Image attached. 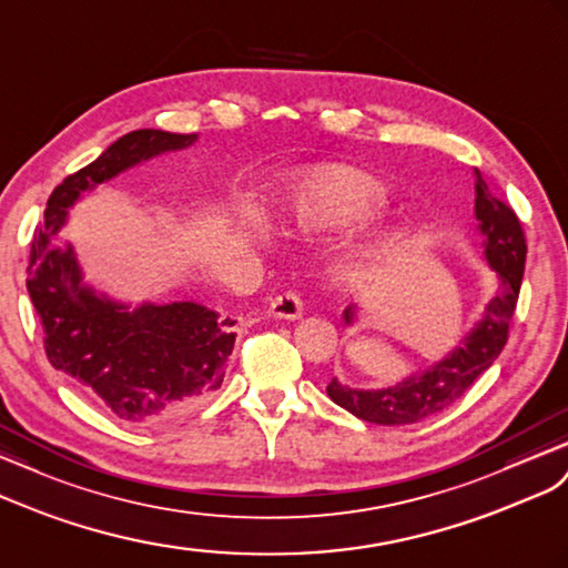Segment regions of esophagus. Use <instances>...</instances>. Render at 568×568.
Returning a JSON list of instances; mask_svg holds the SVG:
<instances>
[{"label":"esophagus","instance_id":"obj_1","mask_svg":"<svg viewBox=\"0 0 568 568\" xmlns=\"http://www.w3.org/2000/svg\"><path fill=\"white\" fill-rule=\"evenodd\" d=\"M268 312L275 318H300L302 316V297L295 293V290H287V293H281L271 300Z\"/></svg>","mask_w":568,"mask_h":568}]
</instances>
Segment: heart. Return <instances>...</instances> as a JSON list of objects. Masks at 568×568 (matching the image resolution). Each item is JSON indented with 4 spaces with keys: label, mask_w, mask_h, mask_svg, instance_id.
Segmentation results:
<instances>
[{
    "label": "heart",
    "mask_w": 568,
    "mask_h": 568,
    "mask_svg": "<svg viewBox=\"0 0 568 568\" xmlns=\"http://www.w3.org/2000/svg\"><path fill=\"white\" fill-rule=\"evenodd\" d=\"M386 206V189L369 174L353 168H326L302 178L293 192V225L302 237H328L365 225ZM256 237L266 225L256 213L250 215ZM398 242L396 232H379L355 250L353 268L365 273L379 266Z\"/></svg>",
    "instance_id": "b5f03b06"
}]
</instances>
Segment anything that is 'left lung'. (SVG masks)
I'll use <instances>...</instances> for the list:
<instances>
[{
	"instance_id": "8db88e82",
	"label": "left lung",
	"mask_w": 568,
	"mask_h": 568,
	"mask_svg": "<svg viewBox=\"0 0 568 568\" xmlns=\"http://www.w3.org/2000/svg\"><path fill=\"white\" fill-rule=\"evenodd\" d=\"M475 174V217L479 235L485 237V258L497 273V293L456 351L434 367L379 390L351 388L333 379L326 386L328 398L365 423L388 427L413 425L448 408L475 384L479 374L491 367L508 341V324L518 304L528 246L514 209L489 192L483 174L477 170ZM343 316L345 324H353L355 307H347Z\"/></svg>"
}]
</instances>
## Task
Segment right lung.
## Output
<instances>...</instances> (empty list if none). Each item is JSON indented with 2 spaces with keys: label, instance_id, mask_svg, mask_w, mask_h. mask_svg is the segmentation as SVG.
Wrapping results in <instances>:
<instances>
[{
  "label": "right lung",
  "instance_id": "add662e5",
  "mask_svg": "<svg viewBox=\"0 0 568 568\" xmlns=\"http://www.w3.org/2000/svg\"><path fill=\"white\" fill-rule=\"evenodd\" d=\"M196 139L136 129L114 141L91 165L54 186L45 225L38 227L28 256L26 287L40 316L50 365L134 427L168 425L221 388L235 347V322L196 302H145L129 310V304L98 295L83 283L74 246L57 237L83 192Z\"/></svg>",
  "mask_w": 568,
  "mask_h": 568
}]
</instances>
